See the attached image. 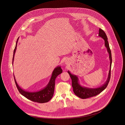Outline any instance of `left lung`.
Instances as JSON below:
<instances>
[{
	"label": "left lung",
	"instance_id": "8db88e82",
	"mask_svg": "<svg viewBox=\"0 0 125 125\" xmlns=\"http://www.w3.org/2000/svg\"><path fill=\"white\" fill-rule=\"evenodd\" d=\"M99 36L101 37H102L105 42V46L107 48V52L109 54V58L110 60V70L109 72L108 76L107 78V80L105 82V83L101 87H99L98 88H94V89H91V88H88L86 87H82L78 83V78L77 76L75 75L72 74L70 72L68 71V73L69 74V75L70 77L71 78L72 86L73 88V91L74 93L78 97L84 99L89 98L90 97H92L93 96H95L99 94H100L101 92H102L104 90L106 89L107 87V85L109 82L110 77H111V65H112V54L111 50L109 47V43L108 41V38L107 36L105 34V33L101 28L99 29Z\"/></svg>",
	"mask_w": 125,
	"mask_h": 125
}]
</instances>
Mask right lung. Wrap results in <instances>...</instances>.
I'll use <instances>...</instances> for the list:
<instances>
[{
    "label": "right lung",
    "instance_id": "obj_1",
    "mask_svg": "<svg viewBox=\"0 0 125 125\" xmlns=\"http://www.w3.org/2000/svg\"><path fill=\"white\" fill-rule=\"evenodd\" d=\"M19 39V38L17 39L16 43V46L13 52V59H12V64L14 60V55L16 52V50L17 49V42ZM62 72V70L61 67V66H57L56 67L53 71L52 72V75L51 77V78L50 79V81L47 86L44 88L43 89L34 92H30L28 91H25L24 90L21 89L18 85L15 78L14 77V80L16 86L19 92L23 96H24L27 99L34 102L38 103H45L48 102L49 101H50L52 98L53 97L54 94V87H55V79L57 77V76L61 74Z\"/></svg>",
    "mask_w": 125,
    "mask_h": 125
}]
</instances>
